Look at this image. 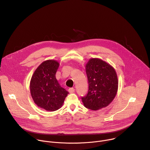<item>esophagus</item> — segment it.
Returning a JSON list of instances; mask_svg holds the SVG:
<instances>
[{
    "label": "esophagus",
    "instance_id": "34e87169",
    "mask_svg": "<svg viewBox=\"0 0 150 150\" xmlns=\"http://www.w3.org/2000/svg\"><path fill=\"white\" fill-rule=\"evenodd\" d=\"M68 91H69L70 93H73L75 92V89L74 88H70L69 90H68Z\"/></svg>",
    "mask_w": 150,
    "mask_h": 150
}]
</instances>
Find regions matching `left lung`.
I'll return each mask as SVG.
<instances>
[{
	"instance_id": "obj_1",
	"label": "left lung",
	"mask_w": 150,
	"mask_h": 150,
	"mask_svg": "<svg viewBox=\"0 0 150 150\" xmlns=\"http://www.w3.org/2000/svg\"><path fill=\"white\" fill-rule=\"evenodd\" d=\"M88 82V93L82 97L86 108L96 111L111 103L115 98L118 81L114 67L101 59L89 60L86 66Z\"/></svg>"
}]
</instances>
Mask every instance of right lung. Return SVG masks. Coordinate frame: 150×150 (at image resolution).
Here are the masks:
<instances>
[{
  "mask_svg": "<svg viewBox=\"0 0 150 150\" xmlns=\"http://www.w3.org/2000/svg\"><path fill=\"white\" fill-rule=\"evenodd\" d=\"M59 66L56 60H46L38 67L30 80V90L34 102L48 111L60 109L69 93L56 78Z\"/></svg>",
  "mask_w": 150,
  "mask_h": 150,
  "instance_id": "right-lung-1",
  "label": "right lung"
}]
</instances>
